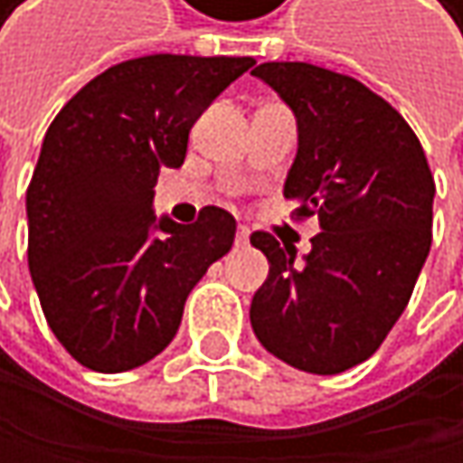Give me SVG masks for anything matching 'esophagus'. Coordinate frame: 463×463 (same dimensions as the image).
Instances as JSON below:
<instances>
[{
  "instance_id": "34e87169",
  "label": "esophagus",
  "mask_w": 463,
  "mask_h": 463,
  "mask_svg": "<svg viewBox=\"0 0 463 463\" xmlns=\"http://www.w3.org/2000/svg\"><path fill=\"white\" fill-rule=\"evenodd\" d=\"M244 244H250V227H239V233H236V247H244Z\"/></svg>"
}]
</instances>
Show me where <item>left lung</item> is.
Segmentation results:
<instances>
[{
  "label": "left lung",
  "mask_w": 463,
  "mask_h": 463,
  "mask_svg": "<svg viewBox=\"0 0 463 463\" xmlns=\"http://www.w3.org/2000/svg\"><path fill=\"white\" fill-rule=\"evenodd\" d=\"M297 118V157L283 197L322 233L297 260L272 233L250 241L269 260L250 322L275 358L314 375L375 353L411 299L430 252L433 175L408 121L347 74L311 63H260Z\"/></svg>",
  "instance_id": "8db88e82"
}]
</instances>
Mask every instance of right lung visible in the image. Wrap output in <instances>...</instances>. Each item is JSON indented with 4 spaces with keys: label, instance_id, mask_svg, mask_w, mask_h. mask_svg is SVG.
<instances>
[{
    "label": "right lung",
    "instance_id": "obj_1",
    "mask_svg": "<svg viewBox=\"0 0 463 463\" xmlns=\"http://www.w3.org/2000/svg\"><path fill=\"white\" fill-rule=\"evenodd\" d=\"M252 58L146 55L94 77L49 124L27 188V260L43 317L74 361L128 372L164 353L191 288L230 252L236 219H155L161 169L185 161L203 110Z\"/></svg>",
    "mask_w": 463,
    "mask_h": 463
}]
</instances>
